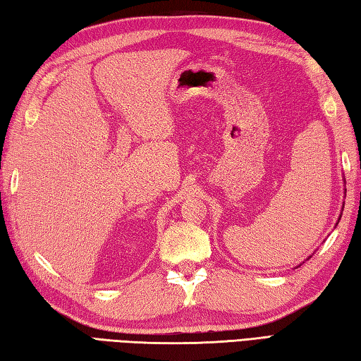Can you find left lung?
<instances>
[{"label": "left lung", "instance_id": "obj_1", "mask_svg": "<svg viewBox=\"0 0 361 361\" xmlns=\"http://www.w3.org/2000/svg\"><path fill=\"white\" fill-rule=\"evenodd\" d=\"M340 219H341V217H340ZM338 221H340V220H338Z\"/></svg>", "mask_w": 361, "mask_h": 361}]
</instances>
